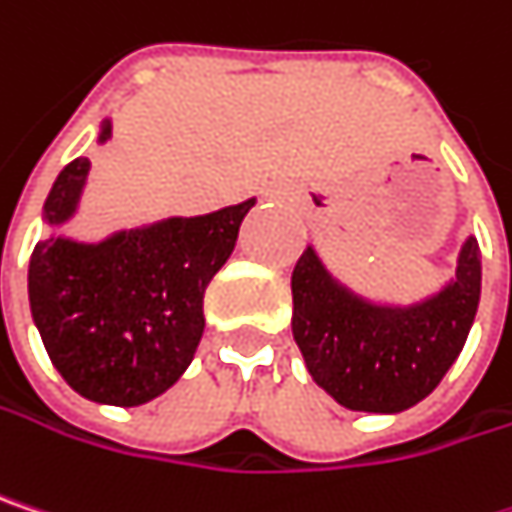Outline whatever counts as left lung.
<instances>
[{
  "label": "left lung",
  "instance_id": "obj_1",
  "mask_svg": "<svg viewBox=\"0 0 512 512\" xmlns=\"http://www.w3.org/2000/svg\"><path fill=\"white\" fill-rule=\"evenodd\" d=\"M478 299L475 240L460 252L454 284L407 310L354 299L307 249L293 269V337L313 381L343 407L398 413L434 393L469 337Z\"/></svg>",
  "mask_w": 512,
  "mask_h": 512
}]
</instances>
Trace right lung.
<instances>
[{
    "label": "right lung",
    "instance_id": "add662e5",
    "mask_svg": "<svg viewBox=\"0 0 512 512\" xmlns=\"http://www.w3.org/2000/svg\"><path fill=\"white\" fill-rule=\"evenodd\" d=\"M111 134L105 125L102 140ZM90 172L67 163L43 205L64 222ZM255 199L196 219H166L99 246L46 237L28 263V299L52 363L75 393L134 407L169 390L205 331V290L234 252Z\"/></svg>",
    "mask_w": 512,
    "mask_h": 512
}]
</instances>
